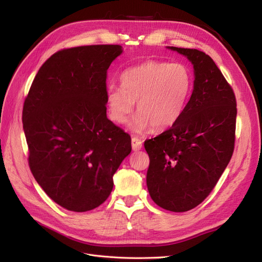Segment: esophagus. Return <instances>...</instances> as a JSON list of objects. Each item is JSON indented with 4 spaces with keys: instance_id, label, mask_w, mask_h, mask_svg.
Returning <instances> with one entry per match:
<instances>
[{
    "instance_id": "obj_1",
    "label": "esophagus",
    "mask_w": 262,
    "mask_h": 262,
    "mask_svg": "<svg viewBox=\"0 0 262 262\" xmlns=\"http://www.w3.org/2000/svg\"><path fill=\"white\" fill-rule=\"evenodd\" d=\"M131 144H132L133 150H140L142 148V141L138 137H132Z\"/></svg>"
}]
</instances>
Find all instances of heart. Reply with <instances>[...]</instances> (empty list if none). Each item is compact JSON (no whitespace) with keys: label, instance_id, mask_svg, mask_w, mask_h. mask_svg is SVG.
Instances as JSON below:
<instances>
[{"label":"heart","instance_id":"heart-1","mask_svg":"<svg viewBox=\"0 0 262 262\" xmlns=\"http://www.w3.org/2000/svg\"><path fill=\"white\" fill-rule=\"evenodd\" d=\"M120 83L121 86L108 87L109 116L113 121L124 123L137 101L139 113L131 124L137 132L152 126L162 131L175 124L186 108L192 85L186 66L156 60L126 69Z\"/></svg>","mask_w":262,"mask_h":262}]
</instances>
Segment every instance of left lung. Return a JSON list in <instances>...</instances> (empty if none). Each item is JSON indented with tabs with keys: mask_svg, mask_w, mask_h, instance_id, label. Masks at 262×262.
<instances>
[{
	"mask_svg": "<svg viewBox=\"0 0 262 262\" xmlns=\"http://www.w3.org/2000/svg\"><path fill=\"white\" fill-rule=\"evenodd\" d=\"M191 61L192 95L179 120L144 142L149 157L146 185L161 208L186 212L215 187L235 147L236 97L211 59L196 49L170 47Z\"/></svg>",
	"mask_w": 262,
	"mask_h": 262,
	"instance_id": "obj_1",
	"label": "left lung"
}]
</instances>
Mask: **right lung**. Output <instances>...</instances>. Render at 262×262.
Returning <instances> with one entry per match:
<instances>
[{
  "mask_svg": "<svg viewBox=\"0 0 262 262\" xmlns=\"http://www.w3.org/2000/svg\"><path fill=\"white\" fill-rule=\"evenodd\" d=\"M119 45L81 46L52 54L23 107L29 168L51 199L69 211L104 203L131 137L107 118V70Z\"/></svg>",
  "mask_w": 262,
  "mask_h": 262,
  "instance_id": "obj_1",
  "label": "right lung"
}]
</instances>
